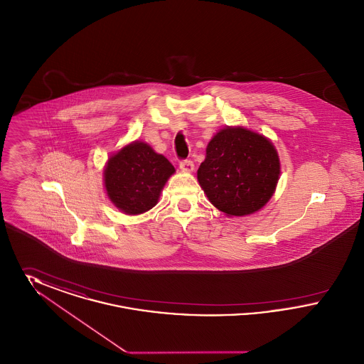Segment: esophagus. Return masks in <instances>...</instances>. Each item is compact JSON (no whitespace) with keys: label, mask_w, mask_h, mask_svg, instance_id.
I'll return each mask as SVG.
<instances>
[{"label":"esophagus","mask_w":364,"mask_h":364,"mask_svg":"<svg viewBox=\"0 0 364 364\" xmlns=\"http://www.w3.org/2000/svg\"><path fill=\"white\" fill-rule=\"evenodd\" d=\"M180 169H181L183 172L190 173V172L193 171V162H192L191 159H184V161H181V162H180Z\"/></svg>","instance_id":"1"}]
</instances>
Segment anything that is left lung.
<instances>
[{"label":"left lung","instance_id":"obj_1","mask_svg":"<svg viewBox=\"0 0 364 364\" xmlns=\"http://www.w3.org/2000/svg\"><path fill=\"white\" fill-rule=\"evenodd\" d=\"M279 158L273 143L242 127H226L208 141L198 181L208 200L226 215H248L273 196Z\"/></svg>","mask_w":364,"mask_h":364}]
</instances>
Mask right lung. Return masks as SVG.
I'll use <instances>...</instances> for the list:
<instances>
[{
	"mask_svg": "<svg viewBox=\"0 0 364 364\" xmlns=\"http://www.w3.org/2000/svg\"><path fill=\"white\" fill-rule=\"evenodd\" d=\"M173 165L144 141H132L110 156L105 166L106 193L128 215L154 208Z\"/></svg>",
	"mask_w": 364,
	"mask_h": 364,
	"instance_id": "add662e5",
	"label": "right lung"
}]
</instances>
